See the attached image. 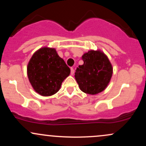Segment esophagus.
Returning a JSON list of instances; mask_svg holds the SVG:
<instances>
[{
    "instance_id": "1",
    "label": "esophagus",
    "mask_w": 146,
    "mask_h": 146,
    "mask_svg": "<svg viewBox=\"0 0 146 146\" xmlns=\"http://www.w3.org/2000/svg\"><path fill=\"white\" fill-rule=\"evenodd\" d=\"M71 74L73 75L74 74V69H73V68H71Z\"/></svg>"
}]
</instances>
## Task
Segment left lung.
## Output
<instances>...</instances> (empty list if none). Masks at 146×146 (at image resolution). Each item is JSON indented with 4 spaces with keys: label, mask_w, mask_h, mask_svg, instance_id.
Wrapping results in <instances>:
<instances>
[{
    "label": "left lung",
    "mask_w": 146,
    "mask_h": 146,
    "mask_svg": "<svg viewBox=\"0 0 146 146\" xmlns=\"http://www.w3.org/2000/svg\"><path fill=\"white\" fill-rule=\"evenodd\" d=\"M82 65L77 68L75 78L80 90L90 95L101 93L109 84L113 66L103 52L90 50L82 57Z\"/></svg>",
    "instance_id": "1"
}]
</instances>
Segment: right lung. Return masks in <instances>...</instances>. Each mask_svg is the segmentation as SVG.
Segmentation results:
<instances>
[{
  "mask_svg": "<svg viewBox=\"0 0 146 146\" xmlns=\"http://www.w3.org/2000/svg\"><path fill=\"white\" fill-rule=\"evenodd\" d=\"M71 70L54 48L42 47L35 52L27 65L29 82L42 96L54 95Z\"/></svg>",
  "mask_w": 146,
  "mask_h": 146,
  "instance_id": "obj_1",
  "label": "right lung"
}]
</instances>
